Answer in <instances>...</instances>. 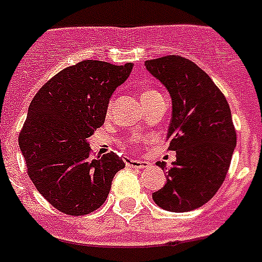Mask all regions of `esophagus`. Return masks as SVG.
Here are the masks:
<instances>
[{
  "mask_svg": "<svg viewBox=\"0 0 262 262\" xmlns=\"http://www.w3.org/2000/svg\"><path fill=\"white\" fill-rule=\"evenodd\" d=\"M125 164H127V167H133V168H146V167H149L147 161L139 160V159H129V157L125 160Z\"/></svg>",
  "mask_w": 262,
  "mask_h": 262,
  "instance_id": "1",
  "label": "esophagus"
}]
</instances>
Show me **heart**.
I'll return each instance as SVG.
<instances>
[{"label": "heart", "instance_id": "heart-1", "mask_svg": "<svg viewBox=\"0 0 262 262\" xmlns=\"http://www.w3.org/2000/svg\"><path fill=\"white\" fill-rule=\"evenodd\" d=\"M153 92H156V91H152V90H147V91H145L142 94V99L143 98H146V96H149V95H152Z\"/></svg>", "mask_w": 262, "mask_h": 262}]
</instances>
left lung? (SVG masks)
Listing matches in <instances>:
<instances>
[{
    "label": "left lung",
    "mask_w": 262,
    "mask_h": 262,
    "mask_svg": "<svg viewBox=\"0 0 262 262\" xmlns=\"http://www.w3.org/2000/svg\"><path fill=\"white\" fill-rule=\"evenodd\" d=\"M145 66L170 92L167 141L177 152L166 185L152 198L167 211H190L207 203L227 177L236 146L231 109L207 73L189 59L168 55ZM157 166L166 167L160 161Z\"/></svg>",
    "instance_id": "1"
}]
</instances>
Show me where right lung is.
<instances>
[{"instance_id":"obj_1","label":"right lung","mask_w":262,"mask_h":262,"mask_svg":"<svg viewBox=\"0 0 262 262\" xmlns=\"http://www.w3.org/2000/svg\"><path fill=\"white\" fill-rule=\"evenodd\" d=\"M131 70L133 63L82 60L45 82L29 106L19 135L27 174L60 213L95 211L125 167L115 152L92 157L88 138L105 123L110 96Z\"/></svg>"}]
</instances>
